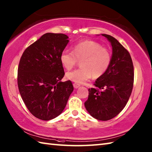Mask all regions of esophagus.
Instances as JSON below:
<instances>
[{"label": "esophagus", "mask_w": 152, "mask_h": 152, "mask_svg": "<svg viewBox=\"0 0 152 152\" xmlns=\"http://www.w3.org/2000/svg\"><path fill=\"white\" fill-rule=\"evenodd\" d=\"M73 86H74V88H75V89H78V88H80V84H78V83H74V84H73Z\"/></svg>", "instance_id": "34e87169"}]
</instances>
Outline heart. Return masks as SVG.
Here are the masks:
<instances>
[{
    "instance_id": "obj_1",
    "label": "heart",
    "mask_w": 152,
    "mask_h": 152,
    "mask_svg": "<svg viewBox=\"0 0 152 152\" xmlns=\"http://www.w3.org/2000/svg\"><path fill=\"white\" fill-rule=\"evenodd\" d=\"M72 51L64 50L60 54V62L66 70L74 67L78 60H82L81 68L66 74L67 79L78 84L91 78H97L106 72L110 66V51L93 40H84L74 45Z\"/></svg>"
}]
</instances>
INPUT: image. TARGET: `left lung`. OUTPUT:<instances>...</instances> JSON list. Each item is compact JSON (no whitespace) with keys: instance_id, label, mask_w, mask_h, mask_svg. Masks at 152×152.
<instances>
[{"instance_id":"left-lung-1","label":"left lung","mask_w":152,"mask_h":152,"mask_svg":"<svg viewBox=\"0 0 152 152\" xmlns=\"http://www.w3.org/2000/svg\"><path fill=\"white\" fill-rule=\"evenodd\" d=\"M101 35L112 46L111 64L104 75L95 81L98 89H89L84 105L92 117L107 121L119 114L127 103L133 90L134 68L128 51L110 35Z\"/></svg>"}]
</instances>
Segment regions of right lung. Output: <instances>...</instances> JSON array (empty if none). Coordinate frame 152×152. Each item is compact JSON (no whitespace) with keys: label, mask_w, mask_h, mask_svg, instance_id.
<instances>
[{"label":"right lung","mask_w":152,"mask_h":152,"mask_svg":"<svg viewBox=\"0 0 152 152\" xmlns=\"http://www.w3.org/2000/svg\"><path fill=\"white\" fill-rule=\"evenodd\" d=\"M64 34L46 33L23 53L18 66L19 93L35 117L48 121L63 112L74 88L64 77L60 54L69 42Z\"/></svg>","instance_id":"1"}]
</instances>
